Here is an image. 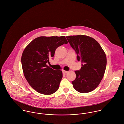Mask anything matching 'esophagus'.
<instances>
[{
	"label": "esophagus",
	"mask_w": 124,
	"mask_h": 124,
	"mask_svg": "<svg viewBox=\"0 0 124 124\" xmlns=\"http://www.w3.org/2000/svg\"><path fill=\"white\" fill-rule=\"evenodd\" d=\"M62 73L64 74H65L68 73V71H65V70H62Z\"/></svg>",
	"instance_id": "esophagus-1"
}]
</instances>
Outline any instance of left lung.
<instances>
[{
  "mask_svg": "<svg viewBox=\"0 0 124 124\" xmlns=\"http://www.w3.org/2000/svg\"><path fill=\"white\" fill-rule=\"evenodd\" d=\"M71 47L77 54L81 68L76 71V79L72 82L79 92L92 91L102 80L106 67V55L99 43L94 39L84 35L66 37Z\"/></svg>",
  "mask_w": 124,
  "mask_h": 124,
  "instance_id": "left-lung-1",
  "label": "left lung"
}]
</instances>
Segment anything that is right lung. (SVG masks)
<instances>
[{"label": "right lung", "mask_w": 124, "mask_h": 124, "mask_svg": "<svg viewBox=\"0 0 124 124\" xmlns=\"http://www.w3.org/2000/svg\"><path fill=\"white\" fill-rule=\"evenodd\" d=\"M62 37H40L34 39L23 51L21 62L24 76L37 92L50 95L56 92L62 78L61 70H55L46 63L53 59L56 49L67 44Z\"/></svg>", "instance_id": "right-lung-1"}]
</instances>
